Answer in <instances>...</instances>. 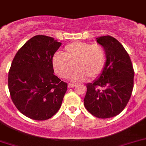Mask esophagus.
Listing matches in <instances>:
<instances>
[{
  "label": "esophagus",
  "mask_w": 146,
  "mask_h": 146,
  "mask_svg": "<svg viewBox=\"0 0 146 146\" xmlns=\"http://www.w3.org/2000/svg\"><path fill=\"white\" fill-rule=\"evenodd\" d=\"M76 86V84H72V83H69L68 84V88H74Z\"/></svg>",
  "instance_id": "esophagus-1"
}]
</instances>
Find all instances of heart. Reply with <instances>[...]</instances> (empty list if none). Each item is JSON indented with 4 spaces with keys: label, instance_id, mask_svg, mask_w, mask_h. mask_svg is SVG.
Returning <instances> with one entry per match:
<instances>
[{
    "label": "heart",
    "instance_id": "b5f03b06",
    "mask_svg": "<svg viewBox=\"0 0 146 146\" xmlns=\"http://www.w3.org/2000/svg\"><path fill=\"white\" fill-rule=\"evenodd\" d=\"M106 52L99 44H89L76 42L67 44L64 54L57 53L54 55L52 65L55 73L60 78H66L73 66L76 70L70 76V80L80 82L94 80L102 73L106 64Z\"/></svg>",
    "mask_w": 146,
    "mask_h": 146
}]
</instances>
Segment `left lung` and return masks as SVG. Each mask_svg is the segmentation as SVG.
<instances>
[{"mask_svg": "<svg viewBox=\"0 0 146 146\" xmlns=\"http://www.w3.org/2000/svg\"><path fill=\"white\" fill-rule=\"evenodd\" d=\"M106 52L104 68L98 77L86 84L85 108L98 118L117 115L127 106L133 89L134 70L123 46L110 35L96 38Z\"/></svg>", "mask_w": 146, "mask_h": 146, "instance_id": "left-lung-1", "label": "left lung"}]
</instances>
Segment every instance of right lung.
<instances>
[{
    "mask_svg": "<svg viewBox=\"0 0 146 146\" xmlns=\"http://www.w3.org/2000/svg\"><path fill=\"white\" fill-rule=\"evenodd\" d=\"M61 45L46 35H35L15 55L8 74V88L15 106L33 120H45L57 113L67 83L54 74L52 59Z\"/></svg>",
    "mask_w": 146,
    "mask_h": 146,
    "instance_id": "1",
    "label": "right lung"
}]
</instances>
